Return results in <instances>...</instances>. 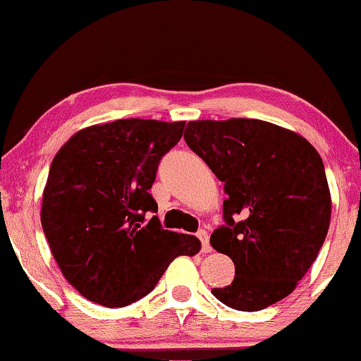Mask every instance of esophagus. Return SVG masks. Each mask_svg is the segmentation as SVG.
Segmentation results:
<instances>
[{
  "label": "esophagus",
  "mask_w": 361,
  "mask_h": 361,
  "mask_svg": "<svg viewBox=\"0 0 361 361\" xmlns=\"http://www.w3.org/2000/svg\"><path fill=\"white\" fill-rule=\"evenodd\" d=\"M199 240L202 242V252H210V243H209V233L205 231H199L197 232Z\"/></svg>",
  "instance_id": "34e87169"
}]
</instances>
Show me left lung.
<instances>
[{"label":"left lung","mask_w":361,"mask_h":361,"mask_svg":"<svg viewBox=\"0 0 361 361\" xmlns=\"http://www.w3.org/2000/svg\"><path fill=\"white\" fill-rule=\"evenodd\" d=\"M184 139L224 182V221L210 245L235 265L217 300L259 312L287 297L324 245L331 199L324 161L305 137L259 119L190 121Z\"/></svg>","instance_id":"1"}]
</instances>
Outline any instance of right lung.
<instances>
[{
  "label": "right lung",
  "mask_w": 361,
  "mask_h": 361,
  "mask_svg": "<svg viewBox=\"0 0 361 361\" xmlns=\"http://www.w3.org/2000/svg\"><path fill=\"white\" fill-rule=\"evenodd\" d=\"M184 121L119 119L81 129L59 149L43 192L41 226L64 279L87 300L126 307L152 292L197 237L164 231L149 194Z\"/></svg>",
  "instance_id": "right-lung-1"
}]
</instances>
